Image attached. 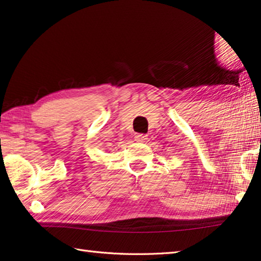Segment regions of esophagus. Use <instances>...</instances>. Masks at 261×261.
Masks as SVG:
<instances>
[{
  "label": "esophagus",
  "instance_id": "34e87169",
  "mask_svg": "<svg viewBox=\"0 0 261 261\" xmlns=\"http://www.w3.org/2000/svg\"><path fill=\"white\" fill-rule=\"evenodd\" d=\"M146 137H147L146 135H143V134H137V135L135 136V140H136V142H138V143H144V142H145V140L147 139Z\"/></svg>",
  "mask_w": 261,
  "mask_h": 261
}]
</instances>
